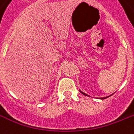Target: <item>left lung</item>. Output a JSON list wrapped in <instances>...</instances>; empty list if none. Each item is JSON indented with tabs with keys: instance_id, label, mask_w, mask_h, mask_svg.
<instances>
[{
	"instance_id": "obj_1",
	"label": "left lung",
	"mask_w": 134,
	"mask_h": 134,
	"mask_svg": "<svg viewBox=\"0 0 134 134\" xmlns=\"http://www.w3.org/2000/svg\"><path fill=\"white\" fill-rule=\"evenodd\" d=\"M79 91H80L81 93H82V94H83V95H84V96H88V94H86V93H83V91H81V90H79ZM112 95H110V96H107V97H103V98H100V99H102V100H103V99H105V98H108V97L111 96H112Z\"/></svg>"
}]
</instances>
